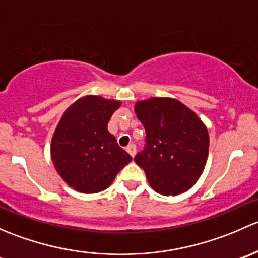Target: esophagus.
Listing matches in <instances>:
<instances>
[{
	"instance_id": "esophagus-1",
	"label": "esophagus",
	"mask_w": 258,
	"mask_h": 258,
	"mask_svg": "<svg viewBox=\"0 0 258 258\" xmlns=\"http://www.w3.org/2000/svg\"><path fill=\"white\" fill-rule=\"evenodd\" d=\"M126 151L134 158L135 154H137V147H135V144H129L128 147H126Z\"/></svg>"
}]
</instances>
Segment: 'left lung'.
I'll use <instances>...</instances> for the list:
<instances>
[{"label":"left lung","mask_w":258,"mask_h":258,"mask_svg":"<svg viewBox=\"0 0 258 258\" xmlns=\"http://www.w3.org/2000/svg\"><path fill=\"white\" fill-rule=\"evenodd\" d=\"M135 113L144 125V150L134 161L158 194L175 196L194 186L209 155V133L192 110L171 98L137 102Z\"/></svg>","instance_id":"1"}]
</instances>
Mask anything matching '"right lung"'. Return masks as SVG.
I'll list each match as a JSON object with an SVG mask.
<instances>
[{"mask_svg": "<svg viewBox=\"0 0 258 258\" xmlns=\"http://www.w3.org/2000/svg\"><path fill=\"white\" fill-rule=\"evenodd\" d=\"M118 100L87 95L63 114L52 138L50 155L54 168L74 190L94 194L105 190L132 156L108 132Z\"/></svg>", "mask_w": 258, "mask_h": 258, "instance_id": "1", "label": "right lung"}]
</instances>
